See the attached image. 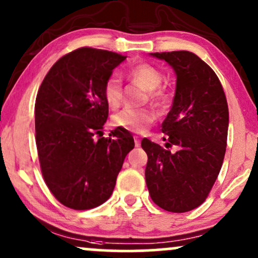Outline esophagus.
<instances>
[{
  "label": "esophagus",
  "mask_w": 258,
  "mask_h": 258,
  "mask_svg": "<svg viewBox=\"0 0 258 258\" xmlns=\"http://www.w3.org/2000/svg\"><path fill=\"white\" fill-rule=\"evenodd\" d=\"M135 144H136V147L141 146V141H139L138 136H135Z\"/></svg>",
  "instance_id": "esophagus-1"
}]
</instances>
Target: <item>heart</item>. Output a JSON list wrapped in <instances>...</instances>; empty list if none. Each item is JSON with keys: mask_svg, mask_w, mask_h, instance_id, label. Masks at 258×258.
<instances>
[{"mask_svg": "<svg viewBox=\"0 0 258 258\" xmlns=\"http://www.w3.org/2000/svg\"><path fill=\"white\" fill-rule=\"evenodd\" d=\"M128 76L144 91L150 92L153 100L165 98V91L159 86L162 82V74L153 65L143 63L135 65L128 72ZM104 97L106 104L115 109L120 105L122 99L120 80L117 76H111L104 86ZM156 114L152 108L133 109L126 108L112 116V125L119 128H125L131 132H143L155 120Z\"/></svg>", "mask_w": 258, "mask_h": 258, "instance_id": "1", "label": "heart"}]
</instances>
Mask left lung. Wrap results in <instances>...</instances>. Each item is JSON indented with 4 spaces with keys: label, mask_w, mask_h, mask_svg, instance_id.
Instances as JSON below:
<instances>
[{
    "label": "left lung",
    "mask_w": 258,
    "mask_h": 258,
    "mask_svg": "<svg viewBox=\"0 0 258 258\" xmlns=\"http://www.w3.org/2000/svg\"><path fill=\"white\" fill-rule=\"evenodd\" d=\"M176 73L172 108L162 122L166 148L142 141L148 162L146 182L156 205L170 212H188L205 201L214 186L227 147L229 112L220 80L194 53H150ZM179 149L171 152L168 148Z\"/></svg>",
    "instance_id": "obj_1"
}]
</instances>
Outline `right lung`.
Listing matches in <instances>:
<instances>
[{
    "label": "right lung",
    "instance_id": "1",
    "mask_svg": "<svg viewBox=\"0 0 258 258\" xmlns=\"http://www.w3.org/2000/svg\"><path fill=\"white\" fill-rule=\"evenodd\" d=\"M125 59L82 47L55 61L38 88L35 131L41 172L55 199L69 209L90 210L105 203L135 148L125 128L100 137L109 112L104 86Z\"/></svg>",
    "mask_w": 258,
    "mask_h": 258
}]
</instances>
